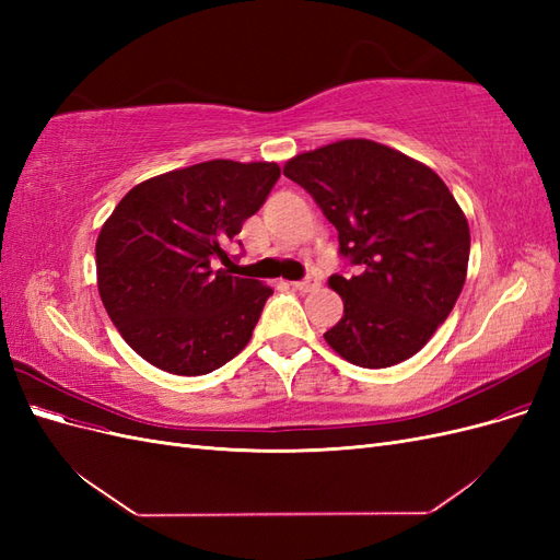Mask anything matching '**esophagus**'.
Listing matches in <instances>:
<instances>
[{
  "label": "esophagus",
  "instance_id": "1",
  "mask_svg": "<svg viewBox=\"0 0 560 560\" xmlns=\"http://www.w3.org/2000/svg\"><path fill=\"white\" fill-rule=\"evenodd\" d=\"M319 287V278H306V280H299V282H294V290H299V292H313V290H317Z\"/></svg>",
  "mask_w": 560,
  "mask_h": 560
}]
</instances>
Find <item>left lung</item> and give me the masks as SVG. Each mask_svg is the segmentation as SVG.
Returning a JSON list of instances; mask_svg holds the SVG:
<instances>
[{
	"mask_svg": "<svg viewBox=\"0 0 560 560\" xmlns=\"http://www.w3.org/2000/svg\"><path fill=\"white\" fill-rule=\"evenodd\" d=\"M338 231L358 276H331L343 317L325 341L350 364L395 366L425 346L463 292L469 224L432 167L374 140H341L284 163Z\"/></svg>",
	"mask_w": 560,
	"mask_h": 560,
	"instance_id": "8db88e82",
	"label": "left lung"
}]
</instances>
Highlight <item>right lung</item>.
Listing matches in <instances>:
<instances>
[{"instance_id": "right-lung-1", "label": "right lung", "mask_w": 560, "mask_h": 560, "mask_svg": "<svg viewBox=\"0 0 560 560\" xmlns=\"http://www.w3.org/2000/svg\"><path fill=\"white\" fill-rule=\"evenodd\" d=\"M278 177V163L214 159L132 186L114 208L95 243L97 290L142 360L202 376L249 343L273 290L212 261H229Z\"/></svg>"}]
</instances>
